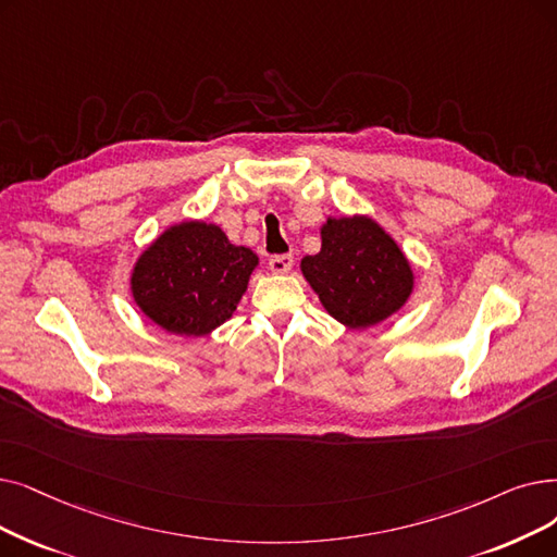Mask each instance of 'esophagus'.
Here are the masks:
<instances>
[{
  "instance_id": "34e87169",
  "label": "esophagus",
  "mask_w": 557,
  "mask_h": 557,
  "mask_svg": "<svg viewBox=\"0 0 557 557\" xmlns=\"http://www.w3.org/2000/svg\"><path fill=\"white\" fill-rule=\"evenodd\" d=\"M269 265H271V271H273L275 275H284V273L292 271L294 257H292V255H273L271 261H269Z\"/></svg>"
}]
</instances>
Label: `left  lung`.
<instances>
[{"label":"left lung","instance_id":"1","mask_svg":"<svg viewBox=\"0 0 557 557\" xmlns=\"http://www.w3.org/2000/svg\"><path fill=\"white\" fill-rule=\"evenodd\" d=\"M300 271L332 319L352 330L377 325L414 292V271L396 240L369 215L327 219L321 252Z\"/></svg>","mask_w":557,"mask_h":557}]
</instances>
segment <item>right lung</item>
<instances>
[{
	"mask_svg": "<svg viewBox=\"0 0 557 557\" xmlns=\"http://www.w3.org/2000/svg\"><path fill=\"white\" fill-rule=\"evenodd\" d=\"M257 263L259 257L230 244L219 225L184 221L159 234L136 259L132 296L165 332L205 336L236 311Z\"/></svg>",
	"mask_w": 557,
	"mask_h": 557,
	"instance_id": "add662e5",
	"label": "right lung"
}]
</instances>
